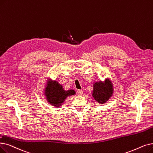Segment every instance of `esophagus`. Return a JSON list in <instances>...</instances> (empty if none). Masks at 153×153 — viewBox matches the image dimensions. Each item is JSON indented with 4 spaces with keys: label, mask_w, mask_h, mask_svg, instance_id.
Segmentation results:
<instances>
[{
    "label": "esophagus",
    "mask_w": 153,
    "mask_h": 153,
    "mask_svg": "<svg viewBox=\"0 0 153 153\" xmlns=\"http://www.w3.org/2000/svg\"><path fill=\"white\" fill-rule=\"evenodd\" d=\"M77 94L78 96H81L83 94V91L81 89H79L77 91Z\"/></svg>",
    "instance_id": "1"
}]
</instances>
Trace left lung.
Returning a JSON list of instances; mask_svg holds the SVG:
<instances>
[{
	"label": "left lung",
	"instance_id": "1",
	"mask_svg": "<svg viewBox=\"0 0 153 153\" xmlns=\"http://www.w3.org/2000/svg\"><path fill=\"white\" fill-rule=\"evenodd\" d=\"M113 87L109 79H106L105 82L99 81L93 84L92 96L96 101L104 104L112 96Z\"/></svg>",
	"mask_w": 153,
	"mask_h": 153
}]
</instances>
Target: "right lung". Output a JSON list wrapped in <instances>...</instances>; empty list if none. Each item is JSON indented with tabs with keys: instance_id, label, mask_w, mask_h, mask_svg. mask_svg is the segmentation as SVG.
Masks as SVG:
<instances>
[{
	"instance_id": "1",
	"label": "right lung",
	"mask_w": 153,
	"mask_h": 153,
	"mask_svg": "<svg viewBox=\"0 0 153 153\" xmlns=\"http://www.w3.org/2000/svg\"><path fill=\"white\" fill-rule=\"evenodd\" d=\"M46 85L47 87L45 89V97L47 98L48 101L55 107L61 106L67 97L75 94L74 90H64L62 85L57 81L52 82L51 80H49Z\"/></svg>"
}]
</instances>
